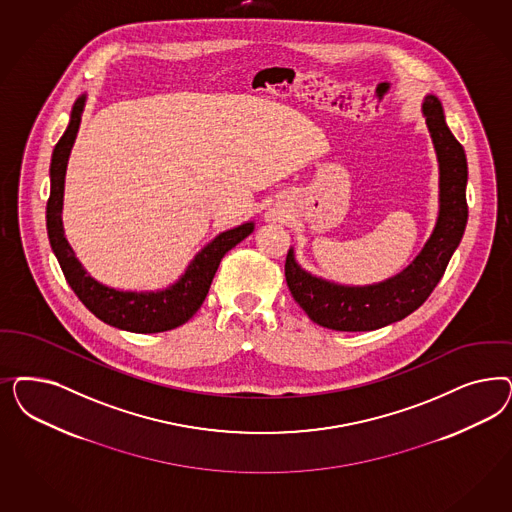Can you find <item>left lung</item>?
Here are the masks:
<instances>
[{
	"instance_id": "8db88e82",
	"label": "left lung",
	"mask_w": 512,
	"mask_h": 512,
	"mask_svg": "<svg viewBox=\"0 0 512 512\" xmlns=\"http://www.w3.org/2000/svg\"><path fill=\"white\" fill-rule=\"evenodd\" d=\"M422 113L439 162V216L413 264L379 284L345 286L314 277L297 264L294 248L288 250L286 284L297 305L322 328L371 331L403 320L428 299L462 241L467 224L465 150L448 130L439 99L426 96Z\"/></svg>"
}]
</instances>
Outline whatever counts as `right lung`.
I'll list each match as a JSON object with an SVG mask.
<instances>
[{
    "instance_id": "add662e5",
    "label": "right lung",
    "mask_w": 512,
    "mask_h": 512,
    "mask_svg": "<svg viewBox=\"0 0 512 512\" xmlns=\"http://www.w3.org/2000/svg\"><path fill=\"white\" fill-rule=\"evenodd\" d=\"M84 103L86 94L75 101L69 126L52 152L50 198L47 201V231L52 252L58 258V264L71 290L101 322L133 333H158L179 328L198 313L201 303L209 294L220 260L228 250L254 231V222H245L233 230L216 235L207 247L199 250L181 279L165 290L122 292L96 281L77 260L73 248L67 243L62 226L67 160L81 126Z\"/></svg>"
}]
</instances>
